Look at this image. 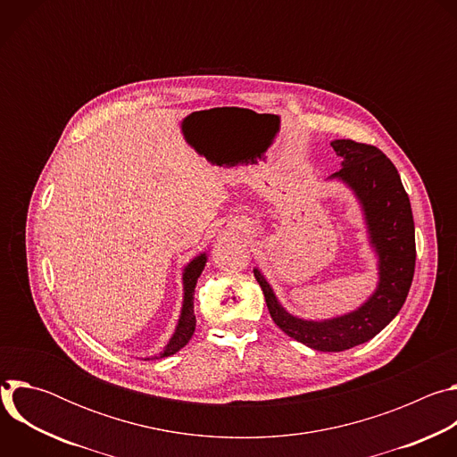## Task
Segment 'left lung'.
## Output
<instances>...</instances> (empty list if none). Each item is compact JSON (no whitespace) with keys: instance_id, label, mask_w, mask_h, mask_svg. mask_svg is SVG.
I'll return each mask as SVG.
<instances>
[{"instance_id":"1","label":"left lung","mask_w":457,"mask_h":457,"mask_svg":"<svg viewBox=\"0 0 457 457\" xmlns=\"http://www.w3.org/2000/svg\"><path fill=\"white\" fill-rule=\"evenodd\" d=\"M331 146L342 159V170L329 179L342 180L356 195L369 244L378 256L374 293L347 314L329 320H303L287 312L262 271L253 270L273 321L293 340L321 353L347 351L385 329L407 300L416 266L414 219L396 166L370 145L337 139Z\"/></svg>"}]
</instances>
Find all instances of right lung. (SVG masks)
I'll return each mask as SVG.
<instances>
[{
	"mask_svg": "<svg viewBox=\"0 0 457 457\" xmlns=\"http://www.w3.org/2000/svg\"><path fill=\"white\" fill-rule=\"evenodd\" d=\"M208 262V254L201 253L199 256H195L191 262L184 268L182 273V284H184V300H182V309H180V316L177 321V328L173 337L170 338L168 345L161 351L159 356L154 358H166L171 356L175 353H179L193 337L195 333V312H193V293H195V286H197V280L204 270ZM154 358H146V360H154Z\"/></svg>",
	"mask_w": 457,
	"mask_h": 457,
	"instance_id": "add662e5",
	"label": "right lung"
}]
</instances>
